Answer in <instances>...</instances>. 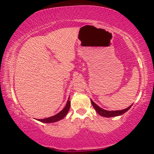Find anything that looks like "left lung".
I'll return each instance as SVG.
<instances>
[{
	"label": "left lung",
	"mask_w": 154,
	"mask_h": 154,
	"mask_svg": "<svg viewBox=\"0 0 154 154\" xmlns=\"http://www.w3.org/2000/svg\"><path fill=\"white\" fill-rule=\"evenodd\" d=\"M91 103H92V105L94 106L95 110L96 111V112L99 114L101 116L103 117H106V118H111V117H114V116H121V115L124 114L126 113V112L129 110L131 107L132 105H130L128 107L123 109V110H119V111H106L103 109L102 108L99 107V106L96 105L95 103H94L93 101L91 100Z\"/></svg>",
	"instance_id": "left-lung-1"
}]
</instances>
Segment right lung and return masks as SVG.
<instances>
[{
    "label": "right lung",
    "instance_id": "right-lung-1",
    "mask_svg": "<svg viewBox=\"0 0 154 154\" xmlns=\"http://www.w3.org/2000/svg\"><path fill=\"white\" fill-rule=\"evenodd\" d=\"M70 106H71V101L69 100L67 101V103L65 107L62 109V110L59 112L58 114L55 115V116L49 117V118H47L45 119H37V120L40 121L41 122H43V123H52V122H58L59 120H60L62 118H64L66 115L67 114L68 111H69V109H70Z\"/></svg>",
    "mask_w": 154,
    "mask_h": 154
}]
</instances>
